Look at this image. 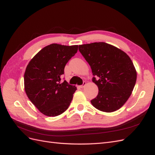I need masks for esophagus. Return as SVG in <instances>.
I'll list each match as a JSON object with an SVG mask.
<instances>
[{
    "mask_svg": "<svg viewBox=\"0 0 155 155\" xmlns=\"http://www.w3.org/2000/svg\"><path fill=\"white\" fill-rule=\"evenodd\" d=\"M86 84H87V83H86V82H85V81H84V82H83V84H82V85H81V86H80V87H81V88H83V87H84V86H85V85H86Z\"/></svg>",
    "mask_w": 155,
    "mask_h": 155,
    "instance_id": "esophagus-1",
    "label": "esophagus"
}]
</instances>
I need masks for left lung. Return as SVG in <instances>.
Listing matches in <instances>:
<instances>
[{
  "label": "left lung",
  "instance_id": "obj_1",
  "mask_svg": "<svg viewBox=\"0 0 155 155\" xmlns=\"http://www.w3.org/2000/svg\"><path fill=\"white\" fill-rule=\"evenodd\" d=\"M78 51L91 66L93 83L98 88L91 100L98 110L111 113L123 106L137 81V72L130 57L120 49L99 42L78 46Z\"/></svg>",
  "mask_w": 155,
  "mask_h": 155
}]
</instances>
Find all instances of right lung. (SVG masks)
I'll return each mask as SVG.
<instances>
[{
  "instance_id": "1",
  "label": "right lung",
  "mask_w": 155,
  "mask_h": 155,
  "mask_svg": "<svg viewBox=\"0 0 155 155\" xmlns=\"http://www.w3.org/2000/svg\"><path fill=\"white\" fill-rule=\"evenodd\" d=\"M78 51V45L51 44L44 47L31 59L24 75L27 97L39 111L46 116L63 113L70 105L77 90L64 81L66 64Z\"/></svg>"
}]
</instances>
